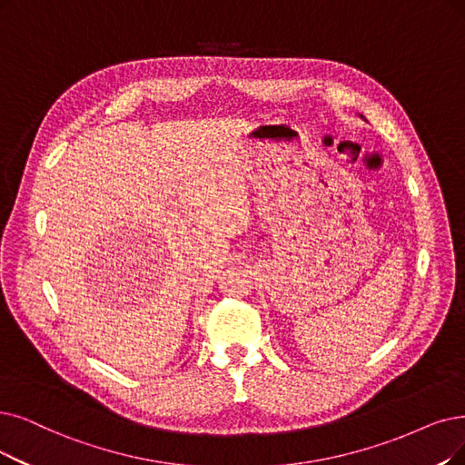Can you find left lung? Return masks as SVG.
I'll use <instances>...</instances> for the list:
<instances>
[{
    "mask_svg": "<svg viewBox=\"0 0 465 465\" xmlns=\"http://www.w3.org/2000/svg\"><path fill=\"white\" fill-rule=\"evenodd\" d=\"M359 116H361V118H364V116H362V114H359Z\"/></svg>",
    "mask_w": 465,
    "mask_h": 465,
    "instance_id": "8db88e82",
    "label": "left lung"
}]
</instances>
